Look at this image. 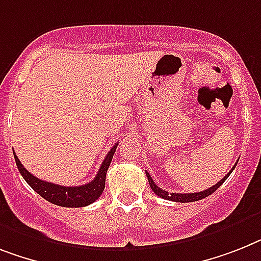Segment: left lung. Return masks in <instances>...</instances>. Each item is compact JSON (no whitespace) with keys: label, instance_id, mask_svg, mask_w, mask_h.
<instances>
[{"label":"left lung","instance_id":"8db88e82","mask_svg":"<svg viewBox=\"0 0 261 261\" xmlns=\"http://www.w3.org/2000/svg\"><path fill=\"white\" fill-rule=\"evenodd\" d=\"M238 164V163H236ZM236 164L232 167V169L229 171V173H227L225 176H224L223 178H221L220 181L217 182L216 185H213V187H211V188L205 189V191H203V192H196V193H171V192H167V191H164V189H161L160 187H157L156 184L153 182V180H152V177H150V174L148 173V172H145L146 173V177H148V181H149V185L150 188H152V191H153L154 193H156L159 197H161V199L164 200H169V201H177V203H191V201H197V200H201L204 199V197H206V196L212 195L215 191H216L219 187H220L221 184H223L225 180L228 178V176L232 173V171L234 169V167H236Z\"/></svg>","mask_w":261,"mask_h":261}]
</instances>
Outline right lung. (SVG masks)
<instances>
[{"label": "right lung", "mask_w": 261, "mask_h": 261, "mask_svg": "<svg viewBox=\"0 0 261 261\" xmlns=\"http://www.w3.org/2000/svg\"><path fill=\"white\" fill-rule=\"evenodd\" d=\"M117 145L118 143H116L112 146V149L108 152L100 169L97 172L96 177L88 184L80 185V187H62V185L40 180L23 168V165L21 164V161L18 160V157L16 156L14 152H13V154H14V160H16L17 168H18L21 176L41 197H44L45 200H48L49 203L56 204V205L66 206V208H79V206H87L94 203L100 197L101 193L104 192L108 168L111 165Z\"/></svg>", "instance_id": "add662e5"}]
</instances>
